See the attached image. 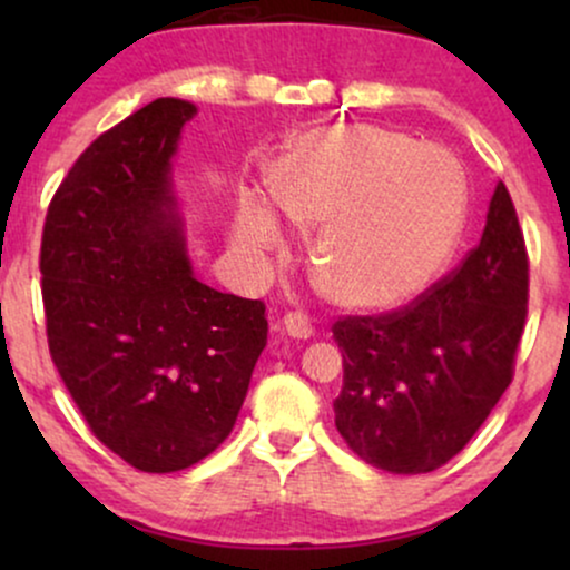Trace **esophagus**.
I'll use <instances>...</instances> for the list:
<instances>
[{"instance_id": "obj_1", "label": "esophagus", "mask_w": 570, "mask_h": 570, "mask_svg": "<svg viewBox=\"0 0 570 570\" xmlns=\"http://www.w3.org/2000/svg\"><path fill=\"white\" fill-rule=\"evenodd\" d=\"M284 332L289 337H297V340H307L313 335V326H311V322H307V318L303 316V313H286L284 316Z\"/></svg>"}]
</instances>
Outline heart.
<instances>
[{"label": "heart", "mask_w": 570, "mask_h": 570, "mask_svg": "<svg viewBox=\"0 0 570 570\" xmlns=\"http://www.w3.org/2000/svg\"><path fill=\"white\" fill-rule=\"evenodd\" d=\"M265 181L271 203L254 195L238 200L235 248L257 257L278 244L274 207L299 225H316L307 273L330 303L351 311L391 307L426 289L466 219L458 163L385 128L305 136L271 160Z\"/></svg>", "instance_id": "heart-1"}]
</instances>
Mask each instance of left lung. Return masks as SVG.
Returning <instances> with one entry per match:
<instances>
[{"label":"left lung","instance_id":"1","mask_svg":"<svg viewBox=\"0 0 570 570\" xmlns=\"http://www.w3.org/2000/svg\"><path fill=\"white\" fill-rule=\"evenodd\" d=\"M525 316V238L499 181L480 244L455 271L399 311L332 326L343 351L340 436L383 472L444 466L512 383Z\"/></svg>","mask_w":570,"mask_h":570}]
</instances>
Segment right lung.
<instances>
[{
	"instance_id": "obj_1",
	"label": "right lung",
	"mask_w": 570,
	"mask_h": 570,
	"mask_svg": "<svg viewBox=\"0 0 570 570\" xmlns=\"http://www.w3.org/2000/svg\"><path fill=\"white\" fill-rule=\"evenodd\" d=\"M193 115L158 98L104 130L56 189L39 248L58 375L96 440L149 474L227 440L267 343L259 299L189 267L171 158Z\"/></svg>"
}]
</instances>
